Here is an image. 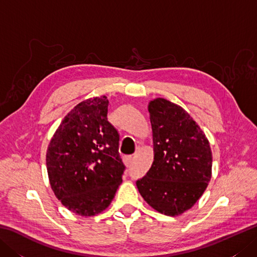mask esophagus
Wrapping results in <instances>:
<instances>
[{"instance_id":"obj_1","label":"esophagus","mask_w":257,"mask_h":257,"mask_svg":"<svg viewBox=\"0 0 257 257\" xmlns=\"http://www.w3.org/2000/svg\"><path fill=\"white\" fill-rule=\"evenodd\" d=\"M123 160H124V162H125V165L130 166V165H132V163H133V161H134V158H133L132 156H127V157L123 158Z\"/></svg>"}]
</instances>
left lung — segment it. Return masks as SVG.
<instances>
[{
  "mask_svg": "<svg viewBox=\"0 0 257 257\" xmlns=\"http://www.w3.org/2000/svg\"><path fill=\"white\" fill-rule=\"evenodd\" d=\"M154 162L136 184L150 206L176 216L191 209L211 180L209 140L192 117L165 98L149 102Z\"/></svg>",
  "mask_w": 257,
  "mask_h": 257,
  "instance_id": "left-lung-1",
  "label": "left lung"
}]
</instances>
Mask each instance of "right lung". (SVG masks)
<instances>
[{
	"label": "right lung",
	"instance_id": "obj_1",
	"mask_svg": "<svg viewBox=\"0 0 257 257\" xmlns=\"http://www.w3.org/2000/svg\"><path fill=\"white\" fill-rule=\"evenodd\" d=\"M106 96L89 98L70 110L46 152L52 190L76 214L92 216L111 203L122 181L119 134L108 121Z\"/></svg>",
	"mask_w": 257,
	"mask_h": 257
}]
</instances>
